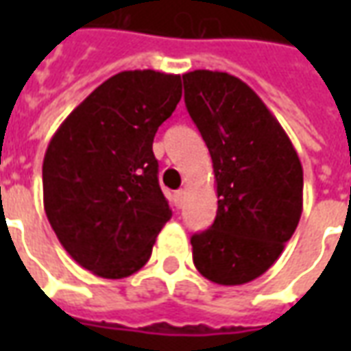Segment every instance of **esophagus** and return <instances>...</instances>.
I'll return each mask as SVG.
<instances>
[{
    "instance_id": "esophagus-1",
    "label": "esophagus",
    "mask_w": 351,
    "mask_h": 351,
    "mask_svg": "<svg viewBox=\"0 0 351 351\" xmlns=\"http://www.w3.org/2000/svg\"><path fill=\"white\" fill-rule=\"evenodd\" d=\"M175 206L176 208H182L184 206V201H186V191L184 190H178V191H175Z\"/></svg>"
}]
</instances>
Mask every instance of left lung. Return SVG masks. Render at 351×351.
Here are the masks:
<instances>
[{
	"mask_svg": "<svg viewBox=\"0 0 351 351\" xmlns=\"http://www.w3.org/2000/svg\"><path fill=\"white\" fill-rule=\"evenodd\" d=\"M184 101L213 158L218 210L191 237L193 263L214 284L241 286L280 258L302 213V165L284 128L229 73L182 75Z\"/></svg>",
	"mask_w": 351,
	"mask_h": 351,
	"instance_id": "obj_1",
	"label": "left lung"
}]
</instances>
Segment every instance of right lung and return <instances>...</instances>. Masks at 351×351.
Wrapping results in <instances>:
<instances>
[{
  "instance_id": "add662e5",
  "label": "right lung",
  "mask_w": 351,
  "mask_h": 351,
  "mask_svg": "<svg viewBox=\"0 0 351 351\" xmlns=\"http://www.w3.org/2000/svg\"><path fill=\"white\" fill-rule=\"evenodd\" d=\"M180 97V75L122 71L95 88L50 138L45 213L65 252L101 278H125L145 267L173 216L152 143Z\"/></svg>"
}]
</instances>
